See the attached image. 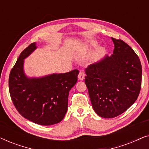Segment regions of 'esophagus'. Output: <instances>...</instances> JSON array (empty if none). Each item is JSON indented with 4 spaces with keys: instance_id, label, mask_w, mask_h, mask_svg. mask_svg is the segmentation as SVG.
I'll return each instance as SVG.
<instances>
[{
    "instance_id": "1",
    "label": "esophagus",
    "mask_w": 149,
    "mask_h": 149,
    "mask_svg": "<svg viewBox=\"0 0 149 149\" xmlns=\"http://www.w3.org/2000/svg\"><path fill=\"white\" fill-rule=\"evenodd\" d=\"M78 78L80 81H83L85 79V73L83 72H80L79 74Z\"/></svg>"
}]
</instances>
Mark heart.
<instances>
[{"label":"heart","mask_w":149,"mask_h":149,"mask_svg":"<svg viewBox=\"0 0 149 149\" xmlns=\"http://www.w3.org/2000/svg\"><path fill=\"white\" fill-rule=\"evenodd\" d=\"M97 42L95 40H87L85 42V43L83 44V48L84 49H89L91 47H94L97 45Z\"/></svg>","instance_id":"heart-1"}]
</instances>
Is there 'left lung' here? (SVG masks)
<instances>
[{
  "label": "left lung",
  "instance_id": "obj_1",
  "mask_svg": "<svg viewBox=\"0 0 149 149\" xmlns=\"http://www.w3.org/2000/svg\"><path fill=\"white\" fill-rule=\"evenodd\" d=\"M115 49L85 69V83L97 115L113 118L137 100L142 83V66L134 51L121 40L111 38Z\"/></svg>",
  "mask_w": 149,
  "mask_h": 149
}]
</instances>
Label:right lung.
Wrapping results in <instances>:
<instances>
[{"mask_svg": "<svg viewBox=\"0 0 149 149\" xmlns=\"http://www.w3.org/2000/svg\"><path fill=\"white\" fill-rule=\"evenodd\" d=\"M37 49L30 44L19 55L10 72L9 93L16 109L34 123L52 125L60 123L68 110V93L77 81L78 70L30 77L24 71V60Z\"/></svg>", "mask_w": 149, "mask_h": 149, "instance_id": "obj_1", "label": "right lung"}]
</instances>
